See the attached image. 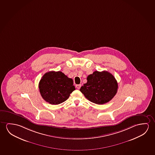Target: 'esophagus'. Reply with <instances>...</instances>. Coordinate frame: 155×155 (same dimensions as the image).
Returning <instances> with one entry per match:
<instances>
[{
	"label": "esophagus",
	"instance_id": "obj_1",
	"mask_svg": "<svg viewBox=\"0 0 155 155\" xmlns=\"http://www.w3.org/2000/svg\"><path fill=\"white\" fill-rule=\"evenodd\" d=\"M81 84H78V85H76V87L77 88V89H79V88H81Z\"/></svg>",
	"mask_w": 155,
	"mask_h": 155
}]
</instances>
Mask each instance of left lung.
I'll use <instances>...</instances> for the list:
<instances>
[{
    "instance_id": "obj_1",
    "label": "left lung",
    "mask_w": 155,
    "mask_h": 155,
    "mask_svg": "<svg viewBox=\"0 0 155 155\" xmlns=\"http://www.w3.org/2000/svg\"><path fill=\"white\" fill-rule=\"evenodd\" d=\"M80 91L89 101L98 105L109 102L117 94L118 85L114 77L106 71H95L87 77Z\"/></svg>"
}]
</instances>
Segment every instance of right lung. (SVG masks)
<instances>
[{"label":"right lung","instance_id":"add662e5","mask_svg":"<svg viewBox=\"0 0 155 155\" xmlns=\"http://www.w3.org/2000/svg\"><path fill=\"white\" fill-rule=\"evenodd\" d=\"M71 78L61 71H49L45 73L38 84L41 95L45 101L51 105H58L69 98L75 90Z\"/></svg>","mask_w":155,"mask_h":155}]
</instances>
